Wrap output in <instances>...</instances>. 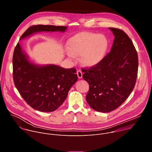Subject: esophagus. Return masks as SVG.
Instances as JSON below:
<instances>
[{
	"instance_id": "obj_1",
	"label": "esophagus",
	"mask_w": 152,
	"mask_h": 152,
	"mask_svg": "<svg viewBox=\"0 0 152 152\" xmlns=\"http://www.w3.org/2000/svg\"><path fill=\"white\" fill-rule=\"evenodd\" d=\"M77 75L79 79H81L82 77V72L81 70H79L77 71Z\"/></svg>"
}]
</instances>
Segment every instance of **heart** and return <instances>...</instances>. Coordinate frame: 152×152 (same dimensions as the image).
<instances>
[{
	"label": "heart",
	"instance_id": "heart-1",
	"mask_svg": "<svg viewBox=\"0 0 152 152\" xmlns=\"http://www.w3.org/2000/svg\"><path fill=\"white\" fill-rule=\"evenodd\" d=\"M69 49L67 55L72 60L76 55L81 56V62L85 66L93 67L103 59L109 46L107 38L102 34L82 32L73 36L68 42Z\"/></svg>",
	"mask_w": 152,
	"mask_h": 152
}]
</instances>
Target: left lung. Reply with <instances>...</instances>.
<instances>
[{
	"label": "left lung",
	"instance_id": "1",
	"mask_svg": "<svg viewBox=\"0 0 152 152\" xmlns=\"http://www.w3.org/2000/svg\"><path fill=\"white\" fill-rule=\"evenodd\" d=\"M109 28L115 36L111 52L96 66L82 70L83 79L90 85L86 102L102 113L116 110L127 99L134 88L138 69L132 40L123 31Z\"/></svg>",
	"mask_w": 152,
	"mask_h": 152
}]
</instances>
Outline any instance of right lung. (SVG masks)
Returning a JSON list of instances; mask_svg holds the SVG:
<instances>
[{"mask_svg": "<svg viewBox=\"0 0 152 152\" xmlns=\"http://www.w3.org/2000/svg\"><path fill=\"white\" fill-rule=\"evenodd\" d=\"M67 28L62 26L34 25L20 39L38 32H64ZM12 67L14 85L19 93L29 106L41 112L56 110L77 80L76 69H66L52 64L40 66L29 62L19 43L14 49Z\"/></svg>", "mask_w": 152, "mask_h": 152, "instance_id": "1", "label": "right lung"}]
</instances>
